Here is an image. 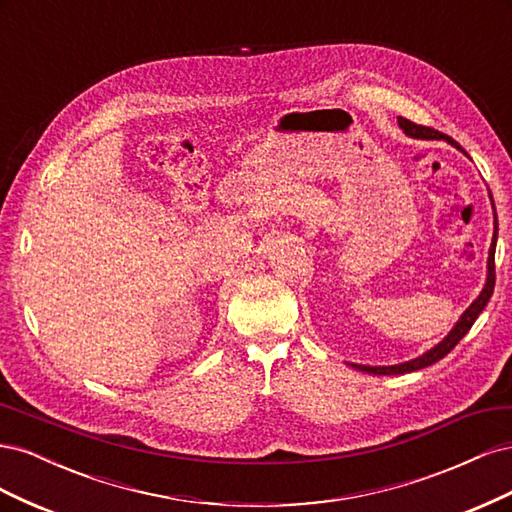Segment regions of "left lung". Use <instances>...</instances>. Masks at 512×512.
I'll list each match as a JSON object with an SVG mask.
<instances>
[{"label":"left lung","instance_id":"8db88e82","mask_svg":"<svg viewBox=\"0 0 512 512\" xmlns=\"http://www.w3.org/2000/svg\"><path fill=\"white\" fill-rule=\"evenodd\" d=\"M399 126L404 128V132H406L408 136L425 138V141H431V138H444V141H448L451 145H455L457 149H461V147L453 141V138H448V136L440 134L438 130L418 126V123H414V121H410V119L399 117ZM461 151H463V149H461ZM463 153H466V151H463ZM466 156H468V153H466ZM489 196H491V194H489ZM491 203H493V198H491ZM493 209H495V207H493ZM495 241H498V215H495V230H493V239H491V247H489L487 282H485V288H483V292L478 294V299L466 309V312H463V316L459 318V322L455 324L453 331L448 333L438 346H433L431 350H427L425 354L418 356V359H412V361H408V363H399V365H389V367H369V365H354V363H350V365H352L354 369L365 371V374H374V376H397V374H410V371L429 367V365H433V363H438L440 359H444V356L461 342V337L472 329L474 320L478 318L480 312H483L485 305H487L489 299H491L493 286H495Z\"/></svg>","mask_w":512,"mask_h":512}]
</instances>
